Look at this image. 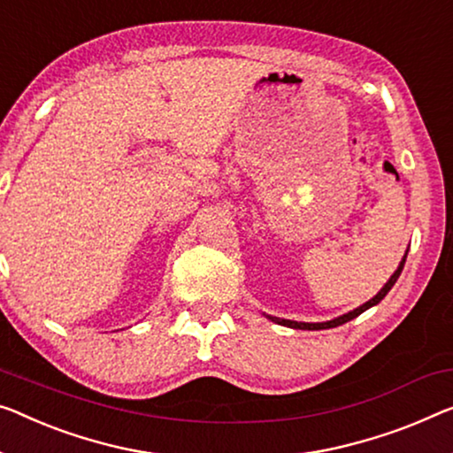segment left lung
I'll use <instances>...</instances> for the list:
<instances>
[{
	"instance_id": "obj_1",
	"label": "left lung",
	"mask_w": 453,
	"mask_h": 453,
	"mask_svg": "<svg viewBox=\"0 0 453 453\" xmlns=\"http://www.w3.org/2000/svg\"><path fill=\"white\" fill-rule=\"evenodd\" d=\"M409 252V250H407ZM407 252H404V256H403V260H401V265L396 266V270L393 273V276H390V279L387 280V285H384L380 291H378L372 299L370 301H366L364 303V305H360V307H356L354 311H348V313H343V315H340V317H335V319H329V321H321V323H305V321H293V319H280V317H274V315H266L270 321H274V323H279V326H285V327H293V329H329V327H337V326H343V323H348V321H352L354 317H357V315H362L364 311H366V309H370V307H374V305H378V303H380L384 296L388 295V291L390 288L395 287V282H396V279H399L401 276V273H403V266H404V260H407Z\"/></svg>"
}]
</instances>
